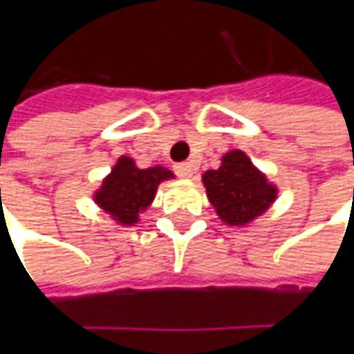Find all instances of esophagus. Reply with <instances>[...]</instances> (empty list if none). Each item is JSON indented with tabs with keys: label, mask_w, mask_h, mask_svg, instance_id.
I'll list each match as a JSON object with an SVG mask.
<instances>
[{
	"label": "esophagus",
	"mask_w": 354,
	"mask_h": 354,
	"mask_svg": "<svg viewBox=\"0 0 354 354\" xmlns=\"http://www.w3.org/2000/svg\"><path fill=\"white\" fill-rule=\"evenodd\" d=\"M195 171H197V165L191 163V161H187V163H177V165H175V173H177L181 179H191V177L195 175Z\"/></svg>",
	"instance_id": "esophagus-1"
}]
</instances>
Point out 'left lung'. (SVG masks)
<instances>
[{"label":"left lung","mask_w":354,"mask_h":354,"mask_svg":"<svg viewBox=\"0 0 354 354\" xmlns=\"http://www.w3.org/2000/svg\"><path fill=\"white\" fill-rule=\"evenodd\" d=\"M207 197L228 226H248L278 198V185L258 169L242 149H230L218 169L203 173Z\"/></svg>","instance_id":"1"}]
</instances>
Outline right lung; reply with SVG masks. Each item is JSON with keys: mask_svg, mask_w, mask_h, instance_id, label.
Returning a JSON list of instances; mask_svg holds the SVG:
<instances>
[{"mask_svg": "<svg viewBox=\"0 0 354 354\" xmlns=\"http://www.w3.org/2000/svg\"><path fill=\"white\" fill-rule=\"evenodd\" d=\"M173 177V171L163 165L140 169L131 157L122 156L92 198L116 225L133 226L140 223V214L153 203L157 187Z\"/></svg>", "mask_w": 354, "mask_h": 354, "instance_id": "right-lung-1", "label": "right lung"}]
</instances>
